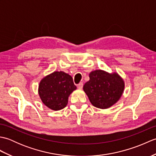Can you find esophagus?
I'll list each match as a JSON object with an SVG mask.
<instances>
[{"mask_svg":"<svg viewBox=\"0 0 156 156\" xmlns=\"http://www.w3.org/2000/svg\"><path fill=\"white\" fill-rule=\"evenodd\" d=\"M77 87L78 89H80V90H81V89L83 88V83L82 82H80L78 85H77Z\"/></svg>","mask_w":156,"mask_h":156,"instance_id":"esophagus-1","label":"esophagus"}]
</instances>
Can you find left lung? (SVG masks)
I'll list each match as a JSON object with an SVG mask.
<instances>
[{
	"mask_svg": "<svg viewBox=\"0 0 156 156\" xmlns=\"http://www.w3.org/2000/svg\"><path fill=\"white\" fill-rule=\"evenodd\" d=\"M90 80L83 90L94 107L106 109L117 102L123 93L125 82L117 73H108L102 69L92 71Z\"/></svg>",
	"mask_w": 156,
	"mask_h": 156,
	"instance_id": "obj_1",
	"label": "left lung"
}]
</instances>
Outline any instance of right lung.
<instances>
[{
	"instance_id": "right-lung-1",
	"label": "right lung",
	"mask_w": 156,
	"mask_h": 156,
	"mask_svg": "<svg viewBox=\"0 0 156 156\" xmlns=\"http://www.w3.org/2000/svg\"><path fill=\"white\" fill-rule=\"evenodd\" d=\"M76 89L70 75L55 71L40 81L38 93L46 107L53 111H59L66 107L69 96Z\"/></svg>"
}]
</instances>
